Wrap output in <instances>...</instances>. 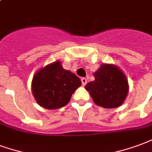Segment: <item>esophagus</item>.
Returning a JSON list of instances; mask_svg holds the SVG:
<instances>
[{"mask_svg":"<svg viewBox=\"0 0 152 152\" xmlns=\"http://www.w3.org/2000/svg\"><path fill=\"white\" fill-rule=\"evenodd\" d=\"M81 81H82V84H83V86H85V85L87 84V77H82Z\"/></svg>","mask_w":152,"mask_h":152,"instance_id":"1","label":"esophagus"}]
</instances>
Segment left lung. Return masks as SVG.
Returning a JSON list of instances; mask_svg holds the SVG:
<instances>
[{"label":"left lung","instance_id":"8db88e82","mask_svg":"<svg viewBox=\"0 0 152 152\" xmlns=\"http://www.w3.org/2000/svg\"><path fill=\"white\" fill-rule=\"evenodd\" d=\"M95 80L86 85L94 103L105 108H117L126 99L129 85L126 75L117 66L103 64L94 73Z\"/></svg>","mask_w":152,"mask_h":152}]
</instances>
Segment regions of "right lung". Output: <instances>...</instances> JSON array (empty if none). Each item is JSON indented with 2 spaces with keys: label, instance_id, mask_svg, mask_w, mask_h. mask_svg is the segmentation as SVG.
<instances>
[{
  "label": "right lung",
  "instance_id": "obj_1",
  "mask_svg": "<svg viewBox=\"0 0 152 152\" xmlns=\"http://www.w3.org/2000/svg\"><path fill=\"white\" fill-rule=\"evenodd\" d=\"M81 84L79 77L64 69L61 63L56 61L35 73L31 83L32 94L41 107L57 109L68 104Z\"/></svg>",
  "mask_w": 152,
  "mask_h": 152
}]
</instances>
